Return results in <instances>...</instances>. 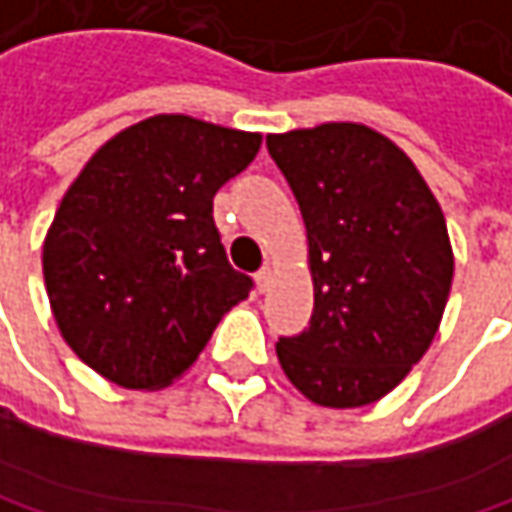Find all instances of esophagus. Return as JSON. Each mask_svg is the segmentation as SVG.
Masks as SVG:
<instances>
[{"label":"esophagus","instance_id":"esophagus-1","mask_svg":"<svg viewBox=\"0 0 512 512\" xmlns=\"http://www.w3.org/2000/svg\"><path fill=\"white\" fill-rule=\"evenodd\" d=\"M269 281H272V269H269V266H263V269H260V272H257V275H255L257 290L263 293V290L269 287Z\"/></svg>","mask_w":512,"mask_h":512}]
</instances>
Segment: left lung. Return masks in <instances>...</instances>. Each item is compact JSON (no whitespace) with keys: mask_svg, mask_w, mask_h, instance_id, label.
Returning a JSON list of instances; mask_svg holds the SVG:
<instances>
[{"mask_svg":"<svg viewBox=\"0 0 512 512\" xmlns=\"http://www.w3.org/2000/svg\"><path fill=\"white\" fill-rule=\"evenodd\" d=\"M307 228L313 316L278 340L290 384L322 407L395 390L437 337L454 255L440 202L413 161L360 122L269 134Z\"/></svg>","mask_w":512,"mask_h":512,"instance_id":"8db88e82","label":"left lung"}]
</instances>
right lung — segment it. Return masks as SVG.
Listing matches in <instances>:
<instances>
[{"instance_id":"add662e5","label":"right lung","mask_w":512,"mask_h":512,"mask_svg":"<svg viewBox=\"0 0 512 512\" xmlns=\"http://www.w3.org/2000/svg\"><path fill=\"white\" fill-rule=\"evenodd\" d=\"M260 134L158 114L111 137L70 184L43 243L61 337L125 390H161L208 346L252 278L213 225L216 190Z\"/></svg>"}]
</instances>
